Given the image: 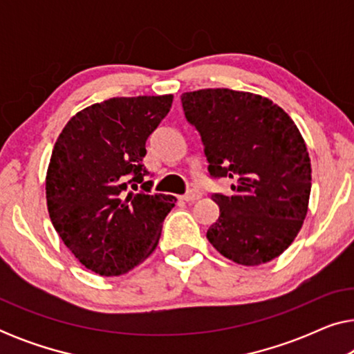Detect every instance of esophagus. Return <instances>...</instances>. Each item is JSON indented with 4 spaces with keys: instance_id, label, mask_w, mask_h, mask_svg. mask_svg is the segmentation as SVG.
Instances as JSON below:
<instances>
[{
    "instance_id": "obj_1",
    "label": "esophagus",
    "mask_w": 354,
    "mask_h": 354,
    "mask_svg": "<svg viewBox=\"0 0 354 354\" xmlns=\"http://www.w3.org/2000/svg\"><path fill=\"white\" fill-rule=\"evenodd\" d=\"M180 198H182L183 201H187V203H193V201L200 200V198H201V193H200V192H196V190H192V192L185 193V195L180 196Z\"/></svg>"
}]
</instances>
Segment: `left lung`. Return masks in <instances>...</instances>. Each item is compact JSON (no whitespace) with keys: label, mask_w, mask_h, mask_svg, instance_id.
<instances>
[{"label":"left lung","mask_w":354,"mask_h":354,"mask_svg":"<svg viewBox=\"0 0 354 354\" xmlns=\"http://www.w3.org/2000/svg\"><path fill=\"white\" fill-rule=\"evenodd\" d=\"M182 106L201 135L207 171L234 180L230 196H211L219 219L207 229L209 243L241 266L275 259L301 230L311 193V159L297 124L250 91H187Z\"/></svg>","instance_id":"8db88e82"}]
</instances>
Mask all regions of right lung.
I'll use <instances>...</instances> for the list:
<instances>
[{"mask_svg":"<svg viewBox=\"0 0 354 354\" xmlns=\"http://www.w3.org/2000/svg\"><path fill=\"white\" fill-rule=\"evenodd\" d=\"M172 100L109 98L77 113L56 140L46 171L48 212L64 245L91 272L122 275L156 250L176 196L127 187L137 190L148 174L145 145ZM149 185L143 188L149 192Z\"/></svg>","mask_w":354,"mask_h":354,"instance_id":"right-lung-1","label":"right lung"}]
</instances>
